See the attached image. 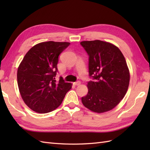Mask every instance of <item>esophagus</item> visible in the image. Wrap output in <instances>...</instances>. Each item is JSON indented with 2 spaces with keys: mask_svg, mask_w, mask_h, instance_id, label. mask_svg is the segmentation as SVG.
Instances as JSON below:
<instances>
[{
  "mask_svg": "<svg viewBox=\"0 0 150 150\" xmlns=\"http://www.w3.org/2000/svg\"><path fill=\"white\" fill-rule=\"evenodd\" d=\"M73 84H74L75 86H79V85L81 84V82L80 81H77V82H74V83H73Z\"/></svg>",
  "mask_w": 150,
  "mask_h": 150,
  "instance_id": "obj_1",
  "label": "esophagus"
}]
</instances>
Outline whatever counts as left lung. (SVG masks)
<instances>
[{"label":"left lung","mask_w":150,"mask_h":150,"mask_svg":"<svg viewBox=\"0 0 150 150\" xmlns=\"http://www.w3.org/2000/svg\"><path fill=\"white\" fill-rule=\"evenodd\" d=\"M81 46L89 55L88 94L82 97L84 106L96 113L115 107L128 90L129 71L125 58L113 44L95 40L82 41Z\"/></svg>","instance_id":"8db88e82"}]
</instances>
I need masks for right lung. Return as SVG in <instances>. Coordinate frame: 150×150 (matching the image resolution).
I'll return each instance as SVG.
<instances>
[{"label":"right lung","instance_id":"1","mask_svg":"<svg viewBox=\"0 0 150 150\" xmlns=\"http://www.w3.org/2000/svg\"><path fill=\"white\" fill-rule=\"evenodd\" d=\"M70 44L48 41L28 51L17 70V83L24 102L31 110L46 113L58 108L72 84L62 77L56 81L59 56Z\"/></svg>","mask_w":150,"mask_h":150}]
</instances>
